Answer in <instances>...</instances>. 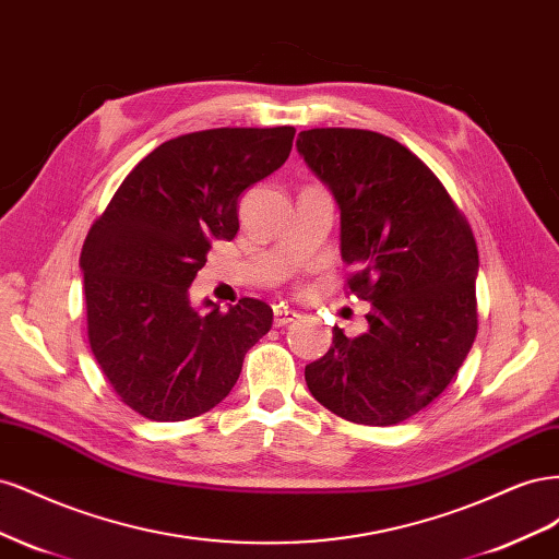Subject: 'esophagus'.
<instances>
[{"mask_svg":"<svg viewBox=\"0 0 559 559\" xmlns=\"http://www.w3.org/2000/svg\"><path fill=\"white\" fill-rule=\"evenodd\" d=\"M275 319H273V324L275 326H286V324H292V321L298 317L296 312H292V310H286V308H275Z\"/></svg>","mask_w":559,"mask_h":559,"instance_id":"esophagus-1","label":"esophagus"}]
</instances>
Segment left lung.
I'll return each mask as SVG.
<instances>
[{
    "label": "left lung",
    "instance_id": "obj_1",
    "mask_svg": "<svg viewBox=\"0 0 559 559\" xmlns=\"http://www.w3.org/2000/svg\"><path fill=\"white\" fill-rule=\"evenodd\" d=\"M296 146L341 207L347 292L373 306L366 333L333 326L308 389L354 425H399L445 392L476 341V238L445 186L386 134L312 128Z\"/></svg>",
    "mask_w": 559,
    "mask_h": 559
}]
</instances>
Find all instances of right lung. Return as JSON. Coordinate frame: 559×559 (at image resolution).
Returning a JSON list of instances; mask_svg holds the SVG:
<instances>
[{
  "mask_svg": "<svg viewBox=\"0 0 559 559\" xmlns=\"http://www.w3.org/2000/svg\"><path fill=\"white\" fill-rule=\"evenodd\" d=\"M296 128H212L163 142L132 167L81 249L88 343L128 408L154 421L212 411L273 326L263 300L228 312L189 286L212 240H233L238 200L289 158Z\"/></svg>",
  "mask_w": 559,
  "mask_h": 559,
  "instance_id": "add662e5",
  "label": "right lung"
}]
</instances>
